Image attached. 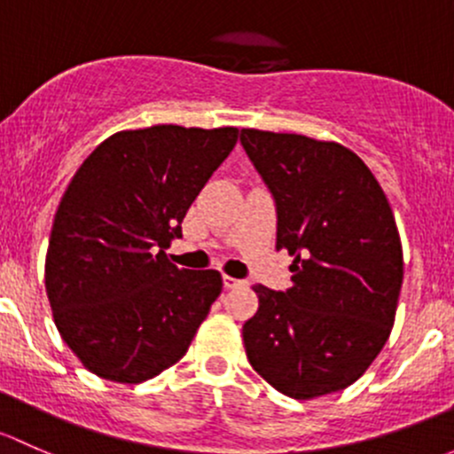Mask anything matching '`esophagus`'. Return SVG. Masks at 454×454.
Here are the masks:
<instances>
[{"mask_svg": "<svg viewBox=\"0 0 454 454\" xmlns=\"http://www.w3.org/2000/svg\"><path fill=\"white\" fill-rule=\"evenodd\" d=\"M242 284H245V282H242V279H236V278H231V275H223V286H225L227 291H229V288L242 286Z\"/></svg>", "mask_w": 454, "mask_h": 454, "instance_id": "1", "label": "esophagus"}]
</instances>
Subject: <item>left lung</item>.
I'll return each instance as SVG.
<instances>
[{"instance_id": "1", "label": "left lung", "mask_w": 454, "mask_h": 454, "mask_svg": "<svg viewBox=\"0 0 454 454\" xmlns=\"http://www.w3.org/2000/svg\"><path fill=\"white\" fill-rule=\"evenodd\" d=\"M240 144L275 200V247L295 255L291 288L254 286L247 358L288 398L345 389L394 328L404 264L389 200L363 159L336 142L242 129Z\"/></svg>"}]
</instances>
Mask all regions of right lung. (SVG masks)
Returning a JSON list of instances; mask_svg holds the SVG:
<instances>
[{
	"instance_id": "obj_1",
	"label": "right lung",
	"mask_w": 454,
	"mask_h": 454,
	"mask_svg": "<svg viewBox=\"0 0 454 454\" xmlns=\"http://www.w3.org/2000/svg\"><path fill=\"white\" fill-rule=\"evenodd\" d=\"M236 142L233 126L120 130L74 175L54 216L45 291L91 373L135 385L188 352L223 278L179 269L163 249Z\"/></svg>"
}]
</instances>
